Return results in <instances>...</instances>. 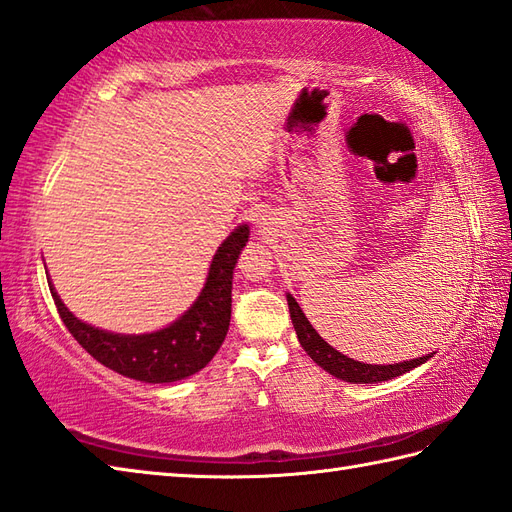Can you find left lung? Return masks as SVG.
<instances>
[{
	"label": "left lung",
	"instance_id": "8db88e82",
	"mask_svg": "<svg viewBox=\"0 0 512 512\" xmlns=\"http://www.w3.org/2000/svg\"><path fill=\"white\" fill-rule=\"evenodd\" d=\"M288 308H290L292 325H295L297 339L303 350H306L312 361L321 365L325 372L345 380V383H380V380H391L409 372L413 367L427 363L431 358L429 354V356H420V358H413V361L396 363V365H367L361 361H354V358H347L345 354L336 352L330 343L323 341V336H319V332L312 328L310 321L306 319V314H303V310L299 308V303L290 295H288Z\"/></svg>",
	"mask_w": 512,
	"mask_h": 512
}]
</instances>
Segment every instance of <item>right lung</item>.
I'll use <instances>...</instances> for the list:
<instances>
[{"label":"right lung","mask_w":512,"mask_h":512,"mask_svg":"<svg viewBox=\"0 0 512 512\" xmlns=\"http://www.w3.org/2000/svg\"><path fill=\"white\" fill-rule=\"evenodd\" d=\"M246 242L248 226L235 228L217 248L198 301L176 323L154 334L123 336L92 328L63 306L50 281L48 286L65 328L101 365L143 383H173L200 372L224 343L231 323L233 268Z\"/></svg>","instance_id":"1"}]
</instances>
